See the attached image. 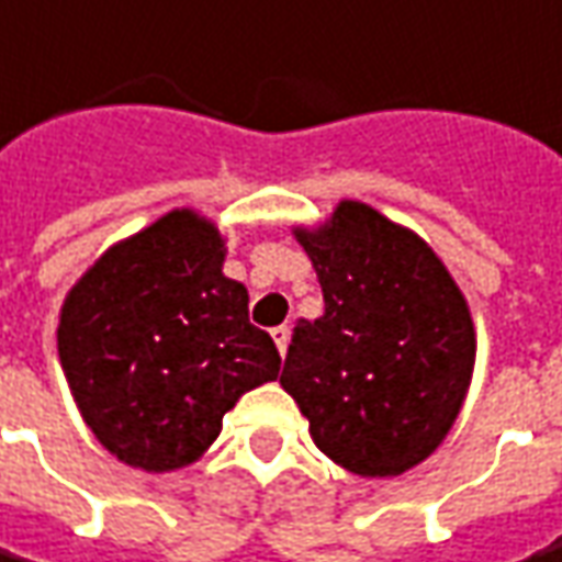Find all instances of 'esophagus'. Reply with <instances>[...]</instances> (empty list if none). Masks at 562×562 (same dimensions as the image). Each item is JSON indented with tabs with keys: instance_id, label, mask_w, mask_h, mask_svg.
I'll list each match as a JSON object with an SVG mask.
<instances>
[{
	"instance_id": "obj_1",
	"label": "esophagus",
	"mask_w": 562,
	"mask_h": 562,
	"mask_svg": "<svg viewBox=\"0 0 562 562\" xmlns=\"http://www.w3.org/2000/svg\"><path fill=\"white\" fill-rule=\"evenodd\" d=\"M272 339H274V346H278V351H281V358H284V355H288V346H290V327H288V324L274 327Z\"/></svg>"
}]
</instances>
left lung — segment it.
Returning a JSON list of instances; mask_svg holds the SVG:
<instances>
[{"label":"left lung","mask_w":562,"mask_h":562,"mask_svg":"<svg viewBox=\"0 0 562 562\" xmlns=\"http://www.w3.org/2000/svg\"><path fill=\"white\" fill-rule=\"evenodd\" d=\"M324 290V315L296 321L281 389L327 459L397 477L450 435L474 376L465 293L431 244L363 201L293 226Z\"/></svg>","instance_id":"left-lung-1"}]
</instances>
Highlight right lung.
<instances>
[{"label":"right lung","mask_w":562,"mask_h":562,"mask_svg":"<svg viewBox=\"0 0 562 562\" xmlns=\"http://www.w3.org/2000/svg\"><path fill=\"white\" fill-rule=\"evenodd\" d=\"M214 220L173 207L106 247L69 288L57 355L85 425L131 468L165 474L211 450L238 397L274 382L272 336L223 274Z\"/></svg>","instance_id":"right-lung-1"}]
</instances>
